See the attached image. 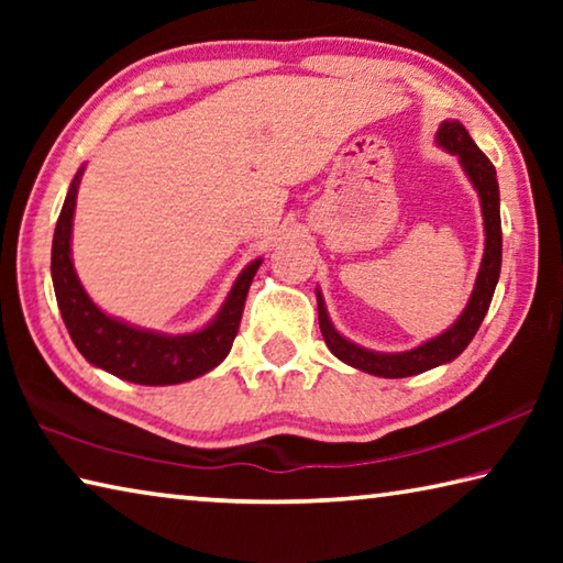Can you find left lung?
<instances>
[{
	"mask_svg": "<svg viewBox=\"0 0 563 563\" xmlns=\"http://www.w3.org/2000/svg\"><path fill=\"white\" fill-rule=\"evenodd\" d=\"M437 144L450 151L470 176L472 186L479 194L482 216H484V258L479 265V275H476L472 298L460 318H456L450 330L442 335L422 342V345L407 352H373L367 347H360L347 338L332 328L328 318L325 300L318 290V320L320 332L325 338V345L332 355L345 362V365L362 369L375 377H409L427 373V369L440 367L444 362H452L456 355H462L464 347L470 345L472 338L479 330L484 316H487L489 302L494 298V288H497L499 271H501V216H499V184L497 170H494L492 161L482 154L479 146L474 144L470 131H466L460 121H442L440 131H437Z\"/></svg>",
	"mask_w": 563,
	"mask_h": 563,
	"instance_id": "left-lung-1",
	"label": "left lung"
}]
</instances>
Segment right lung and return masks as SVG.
<instances>
[{
    "mask_svg": "<svg viewBox=\"0 0 563 563\" xmlns=\"http://www.w3.org/2000/svg\"><path fill=\"white\" fill-rule=\"evenodd\" d=\"M81 174L84 168L76 170L52 241L54 292L76 350L93 367L107 369V373L136 385L188 383V379L201 377L208 369L221 365L233 347L238 325H241L243 318L247 288H251L263 261L258 258L245 265L233 283L231 292H228L223 308L198 332L164 335V332L133 328L129 322L111 318L93 305L71 263V225Z\"/></svg>",
    "mask_w": 563,
    "mask_h": 563,
    "instance_id": "1",
    "label": "right lung"
}]
</instances>
